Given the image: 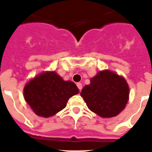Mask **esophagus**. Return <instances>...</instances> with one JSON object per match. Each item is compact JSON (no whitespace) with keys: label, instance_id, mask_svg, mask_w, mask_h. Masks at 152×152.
Masks as SVG:
<instances>
[{"label":"esophagus","instance_id":"1","mask_svg":"<svg viewBox=\"0 0 152 152\" xmlns=\"http://www.w3.org/2000/svg\"><path fill=\"white\" fill-rule=\"evenodd\" d=\"M76 86H77V88H79V90H80V91L82 90V83H76Z\"/></svg>","mask_w":152,"mask_h":152}]
</instances>
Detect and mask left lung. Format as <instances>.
<instances>
[{"mask_svg":"<svg viewBox=\"0 0 152 152\" xmlns=\"http://www.w3.org/2000/svg\"><path fill=\"white\" fill-rule=\"evenodd\" d=\"M129 86L122 76L104 70L93 78L81 91L89 110L102 118L115 117L127 104Z\"/></svg>","mask_w":152,"mask_h":152,"instance_id":"obj_1","label":"left lung"}]
</instances>
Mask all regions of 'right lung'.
I'll return each mask as SVG.
<instances>
[{
  "instance_id": "add662e5",
  "label": "right lung",
  "mask_w": 152,
  "mask_h": 152,
  "mask_svg": "<svg viewBox=\"0 0 152 152\" xmlns=\"http://www.w3.org/2000/svg\"><path fill=\"white\" fill-rule=\"evenodd\" d=\"M79 93L73 82L64 81L55 72L40 74L26 84L24 99L37 115L48 118L66 106L69 99Z\"/></svg>"
}]
</instances>
